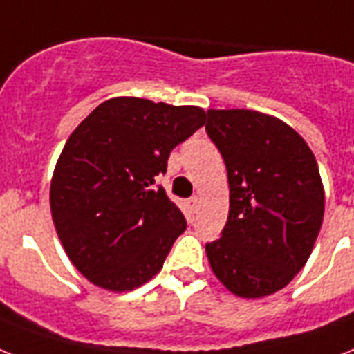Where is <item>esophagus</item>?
Wrapping results in <instances>:
<instances>
[{
    "mask_svg": "<svg viewBox=\"0 0 354 354\" xmlns=\"http://www.w3.org/2000/svg\"><path fill=\"white\" fill-rule=\"evenodd\" d=\"M189 202H191V207H192V209H194V211H196L198 207H200V203H202V198L198 196V194H194V196H192L191 200H189Z\"/></svg>",
    "mask_w": 354,
    "mask_h": 354,
    "instance_id": "1",
    "label": "esophagus"
}]
</instances>
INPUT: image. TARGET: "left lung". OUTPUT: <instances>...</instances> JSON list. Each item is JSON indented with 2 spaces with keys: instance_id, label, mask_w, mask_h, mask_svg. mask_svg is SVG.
Here are the masks:
<instances>
[{
  "instance_id": "8db88e82",
  "label": "left lung",
  "mask_w": 354,
  "mask_h": 354,
  "mask_svg": "<svg viewBox=\"0 0 354 354\" xmlns=\"http://www.w3.org/2000/svg\"><path fill=\"white\" fill-rule=\"evenodd\" d=\"M207 118L229 178V218L222 238L205 245L207 258L236 297H267L311 257L326 205L318 163L278 118L245 109H211Z\"/></svg>"
}]
</instances>
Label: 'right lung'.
Returning a JSON list of instances; mask_svg holds the SVG:
<instances>
[{"instance_id":"right-lung-1","label":"right lung","mask_w":354,"mask_h":354,"mask_svg":"<svg viewBox=\"0 0 354 354\" xmlns=\"http://www.w3.org/2000/svg\"><path fill=\"white\" fill-rule=\"evenodd\" d=\"M205 123V111L112 97L68 136L50 182V212L68 260L94 286L132 291L163 267L187 222L156 176Z\"/></svg>"}]
</instances>
